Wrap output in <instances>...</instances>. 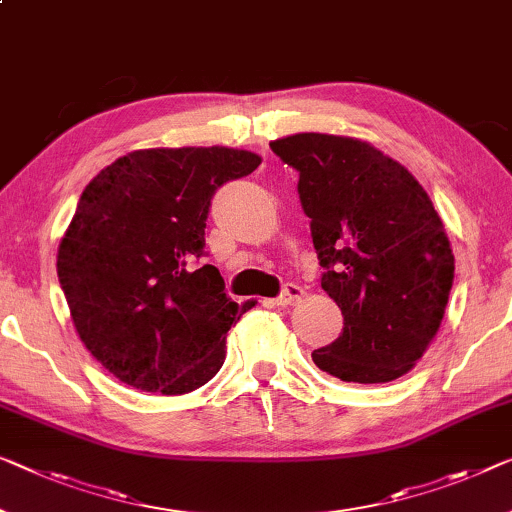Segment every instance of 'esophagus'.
<instances>
[{"label":"esophagus","mask_w":512,"mask_h":512,"mask_svg":"<svg viewBox=\"0 0 512 512\" xmlns=\"http://www.w3.org/2000/svg\"><path fill=\"white\" fill-rule=\"evenodd\" d=\"M303 296V289L299 287V285H294V282H287L285 287H282V292H280V296L276 299V303L278 305H294L296 301H299Z\"/></svg>","instance_id":"34e87169"}]
</instances>
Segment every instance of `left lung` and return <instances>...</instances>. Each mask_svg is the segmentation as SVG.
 Listing matches in <instances>:
<instances>
[{
  "mask_svg": "<svg viewBox=\"0 0 512 512\" xmlns=\"http://www.w3.org/2000/svg\"><path fill=\"white\" fill-rule=\"evenodd\" d=\"M271 149L299 172L322 289L345 317L312 361L356 384L407 375L439 331L455 278L432 200L407 167L356 137L296 133Z\"/></svg>",
  "mask_w": 512,
  "mask_h": 512,
  "instance_id": "left-lung-1",
  "label": "left lung"
}]
</instances>
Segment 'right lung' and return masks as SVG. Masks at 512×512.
Instances as JSON below:
<instances>
[{
  "label": "right lung",
  "mask_w": 512,
  "mask_h": 512,
  "mask_svg": "<svg viewBox=\"0 0 512 512\" xmlns=\"http://www.w3.org/2000/svg\"><path fill=\"white\" fill-rule=\"evenodd\" d=\"M262 158L227 147L140 149L82 190L57 253L75 331L124 384L181 395L225 363V335L255 301L236 303L202 264L216 190Z\"/></svg>",
  "instance_id": "1"
}]
</instances>
